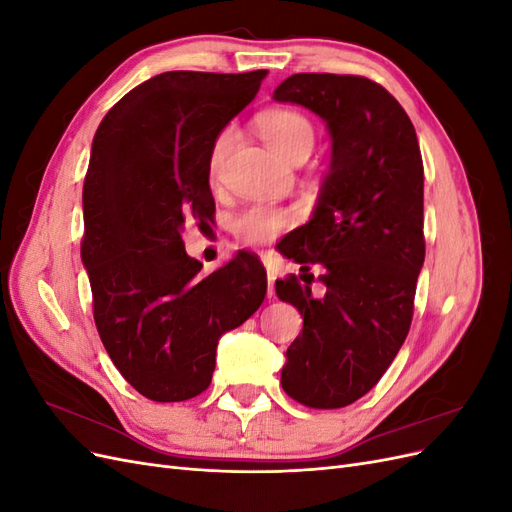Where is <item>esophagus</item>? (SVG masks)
<instances>
[{"instance_id": "1", "label": "esophagus", "mask_w": 512, "mask_h": 512, "mask_svg": "<svg viewBox=\"0 0 512 512\" xmlns=\"http://www.w3.org/2000/svg\"><path fill=\"white\" fill-rule=\"evenodd\" d=\"M275 275H273V271H267V297L271 299V297H275Z\"/></svg>"}]
</instances>
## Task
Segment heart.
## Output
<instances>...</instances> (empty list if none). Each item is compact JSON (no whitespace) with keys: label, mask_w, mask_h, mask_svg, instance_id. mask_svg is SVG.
<instances>
[{"label":"heart","mask_w":512,"mask_h":512,"mask_svg":"<svg viewBox=\"0 0 512 512\" xmlns=\"http://www.w3.org/2000/svg\"><path fill=\"white\" fill-rule=\"evenodd\" d=\"M258 130L262 138L275 149L277 156L290 160L297 153H312L316 143V130L305 115L288 108H273L258 117ZM232 128H224L211 141L207 153V173L213 179L218 175L220 164L232 143ZM297 222V211L292 207L271 203V200H256L241 207L230 222V230L235 239L243 245L262 247L273 243Z\"/></svg>","instance_id":"heart-1"}]
</instances>
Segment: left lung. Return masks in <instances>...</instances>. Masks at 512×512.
Here are the masks:
<instances>
[{"mask_svg":"<svg viewBox=\"0 0 512 512\" xmlns=\"http://www.w3.org/2000/svg\"><path fill=\"white\" fill-rule=\"evenodd\" d=\"M273 98L320 115L333 141L314 218L277 245L305 282H275L303 316L282 386L307 408H344L374 389L410 331L425 260L421 149L401 104L365 76L292 74ZM312 264L325 269L320 300Z\"/></svg>","mask_w":512,"mask_h":512,"instance_id":"obj_1","label":"left lung"}]
</instances>
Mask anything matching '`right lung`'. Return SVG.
Returning a JSON list of instances; mask_svg holds the SVG:
<instances>
[{
    "instance_id": "obj_1",
    "label": "right lung",
    "mask_w": 512,
    "mask_h": 512,
    "mask_svg": "<svg viewBox=\"0 0 512 512\" xmlns=\"http://www.w3.org/2000/svg\"><path fill=\"white\" fill-rule=\"evenodd\" d=\"M267 70L162 72L128 91L98 126L83 185L81 258L102 344L147 399L185 401L211 384L218 339L267 294L239 252L209 275L185 254V222L215 213L207 153L250 104Z\"/></svg>"
}]
</instances>
